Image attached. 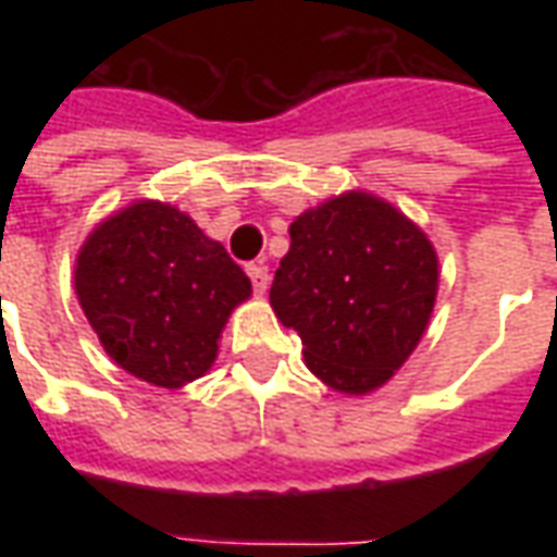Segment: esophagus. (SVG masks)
Returning a JSON list of instances; mask_svg holds the SVG:
<instances>
[{"label": "esophagus", "mask_w": 557, "mask_h": 557, "mask_svg": "<svg viewBox=\"0 0 557 557\" xmlns=\"http://www.w3.org/2000/svg\"><path fill=\"white\" fill-rule=\"evenodd\" d=\"M247 274H250V280H253L256 295H265V289H268V265L265 262H250V265H247Z\"/></svg>", "instance_id": "obj_1"}]
</instances>
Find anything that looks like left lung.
<instances>
[{
  "instance_id": "obj_1",
  "label": "left lung",
  "mask_w": 557,
  "mask_h": 557,
  "mask_svg": "<svg viewBox=\"0 0 557 557\" xmlns=\"http://www.w3.org/2000/svg\"><path fill=\"white\" fill-rule=\"evenodd\" d=\"M271 307L298 331L304 361L337 394L385 387L430 325L438 253L414 220L367 190H346L292 220Z\"/></svg>"
}]
</instances>
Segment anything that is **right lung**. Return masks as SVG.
I'll return each instance as SVG.
<instances>
[{
    "mask_svg": "<svg viewBox=\"0 0 557 557\" xmlns=\"http://www.w3.org/2000/svg\"><path fill=\"white\" fill-rule=\"evenodd\" d=\"M74 289L125 373L178 391L218 361L220 334L253 286L182 208L137 199L89 232Z\"/></svg>",
    "mask_w": 557,
    "mask_h": 557,
    "instance_id": "obj_1",
    "label": "right lung"
}]
</instances>
